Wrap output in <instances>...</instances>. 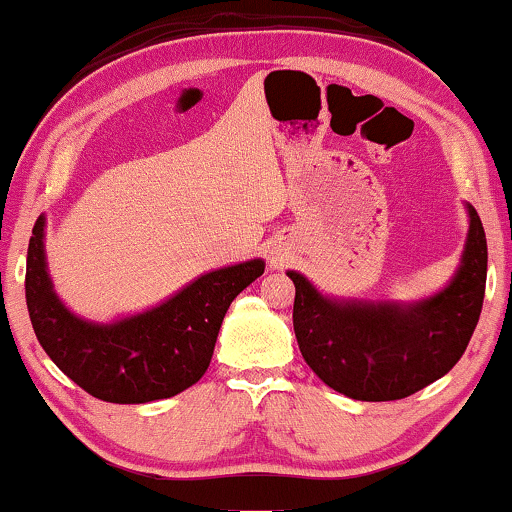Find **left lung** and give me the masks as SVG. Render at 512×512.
Listing matches in <instances>:
<instances>
[{"instance_id": "obj_1", "label": "left lung", "mask_w": 512, "mask_h": 512, "mask_svg": "<svg viewBox=\"0 0 512 512\" xmlns=\"http://www.w3.org/2000/svg\"><path fill=\"white\" fill-rule=\"evenodd\" d=\"M469 208L462 264L434 297L397 301L329 299L297 271L294 334L322 383L357 401H394L443 378L464 355L478 325L487 280V239Z\"/></svg>"}]
</instances>
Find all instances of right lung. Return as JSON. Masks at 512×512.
I'll return each instance as SVG.
<instances>
[{"mask_svg": "<svg viewBox=\"0 0 512 512\" xmlns=\"http://www.w3.org/2000/svg\"><path fill=\"white\" fill-rule=\"evenodd\" d=\"M43 229L41 215L27 248L25 299L34 334L64 376L111 403L169 399L197 383L229 304L264 273L262 259L208 271L150 311L99 325L78 318L55 294Z\"/></svg>", "mask_w": 512, "mask_h": 512, "instance_id": "1", "label": "right lung"}]
</instances>
